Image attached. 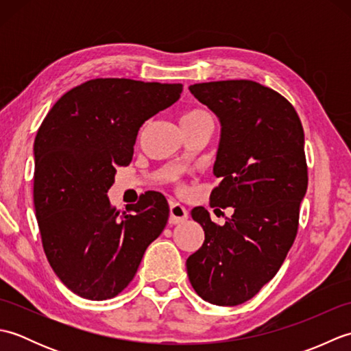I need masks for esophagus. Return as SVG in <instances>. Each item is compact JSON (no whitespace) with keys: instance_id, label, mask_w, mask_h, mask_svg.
Wrapping results in <instances>:
<instances>
[{"instance_id":"obj_1","label":"esophagus","mask_w":351,"mask_h":351,"mask_svg":"<svg viewBox=\"0 0 351 351\" xmlns=\"http://www.w3.org/2000/svg\"><path fill=\"white\" fill-rule=\"evenodd\" d=\"M187 217H189L187 208H185L181 204H178V202L170 204V219H169V221L171 223V225H178V223H182V221L187 220Z\"/></svg>"}]
</instances>
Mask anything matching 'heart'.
<instances>
[{"label":"heart","instance_id":"1","mask_svg":"<svg viewBox=\"0 0 351 351\" xmlns=\"http://www.w3.org/2000/svg\"><path fill=\"white\" fill-rule=\"evenodd\" d=\"M206 113H204V111L200 110H190V111H185V113L181 116V122H187V121H191V119H196L199 116H204Z\"/></svg>","mask_w":351,"mask_h":351}]
</instances>
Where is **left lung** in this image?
Here are the masks:
<instances>
[{
    "instance_id": "8db88e82",
    "label": "left lung",
    "mask_w": 351,
    "mask_h": 351,
    "mask_svg": "<svg viewBox=\"0 0 351 351\" xmlns=\"http://www.w3.org/2000/svg\"><path fill=\"white\" fill-rule=\"evenodd\" d=\"M189 90L220 122L211 206H232V219L215 225L204 206L191 217L205 241L187 259L191 287L219 306L250 300L279 271L299 228L308 189L304 134L294 107L256 81L193 84Z\"/></svg>"
}]
</instances>
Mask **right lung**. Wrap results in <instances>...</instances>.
I'll list each match as a JSON object with an SVG mask.
<instances>
[{
	"label": "right lung",
	"mask_w": 351,
	"mask_h": 351,
	"mask_svg": "<svg viewBox=\"0 0 351 351\" xmlns=\"http://www.w3.org/2000/svg\"><path fill=\"white\" fill-rule=\"evenodd\" d=\"M182 84L96 78L64 93L34 140V208L45 255L72 293L107 300L128 287L169 219L147 191L121 214L107 193L128 166L140 126L181 98Z\"/></svg>",
	"instance_id": "right-lung-1"
}]
</instances>
